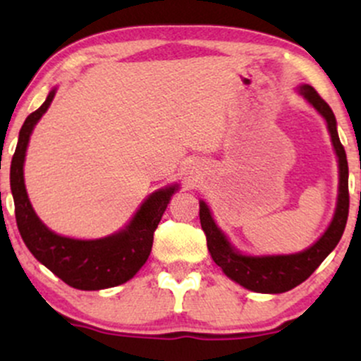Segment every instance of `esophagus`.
Listing matches in <instances>:
<instances>
[{"label": "esophagus", "instance_id": "1", "mask_svg": "<svg viewBox=\"0 0 361 361\" xmlns=\"http://www.w3.org/2000/svg\"><path fill=\"white\" fill-rule=\"evenodd\" d=\"M197 173H198V164L190 163L188 164V175H197Z\"/></svg>", "mask_w": 361, "mask_h": 361}]
</instances>
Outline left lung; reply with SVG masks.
<instances>
[{
    "instance_id": "1",
    "label": "left lung",
    "mask_w": 361,
    "mask_h": 361,
    "mask_svg": "<svg viewBox=\"0 0 361 361\" xmlns=\"http://www.w3.org/2000/svg\"><path fill=\"white\" fill-rule=\"evenodd\" d=\"M297 93L324 118L338 157V198L333 219L316 243L290 255H246L231 243L227 234L215 222L209 205L200 200V224L207 235V247L224 275L241 287L258 293H283L295 288L316 271L326 256L336 247L346 227L350 195H348V161L345 147L338 135L336 117L329 105L309 85H299Z\"/></svg>"
}]
</instances>
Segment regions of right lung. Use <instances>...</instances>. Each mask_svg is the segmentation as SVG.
Returning <instances> with one entry per match:
<instances>
[{
  "instance_id": "obj_1",
  "label": "right lung",
  "mask_w": 361,
  "mask_h": 361,
  "mask_svg": "<svg viewBox=\"0 0 361 361\" xmlns=\"http://www.w3.org/2000/svg\"><path fill=\"white\" fill-rule=\"evenodd\" d=\"M57 86L49 91L42 105L30 114L20 128L10 168L11 195L15 202L16 226L25 246L39 263L49 268L69 287L78 290H103L117 287L134 279L144 267L152 247V235L171 197L180 190L173 183L156 190L117 233L98 239H76L49 229L35 214L25 188V156L30 135L56 97Z\"/></svg>"
}]
</instances>
